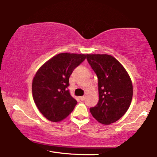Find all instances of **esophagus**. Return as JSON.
Here are the masks:
<instances>
[{
  "instance_id": "34e87169",
  "label": "esophagus",
  "mask_w": 157,
  "mask_h": 157,
  "mask_svg": "<svg viewBox=\"0 0 157 157\" xmlns=\"http://www.w3.org/2000/svg\"><path fill=\"white\" fill-rule=\"evenodd\" d=\"M80 99L81 101H83L85 99V97L84 96H81V97H80Z\"/></svg>"
}]
</instances>
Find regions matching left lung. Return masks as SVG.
Instances as JSON below:
<instances>
[{"label": "left lung", "instance_id": "obj_1", "mask_svg": "<svg viewBox=\"0 0 157 157\" xmlns=\"http://www.w3.org/2000/svg\"><path fill=\"white\" fill-rule=\"evenodd\" d=\"M86 59L98 78L99 101L90 108L99 123L109 125L121 118L129 108L133 84L125 68L107 54H87Z\"/></svg>", "mask_w": 157, "mask_h": 157}]
</instances>
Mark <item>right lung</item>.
<instances>
[{
	"label": "right lung",
	"mask_w": 157,
	"mask_h": 157,
	"mask_svg": "<svg viewBox=\"0 0 157 157\" xmlns=\"http://www.w3.org/2000/svg\"><path fill=\"white\" fill-rule=\"evenodd\" d=\"M85 59V54L60 53L36 71L32 81L33 99L40 113L50 121H61L74 110L77 101L66 88L72 72Z\"/></svg>",
	"instance_id": "1"
}]
</instances>
